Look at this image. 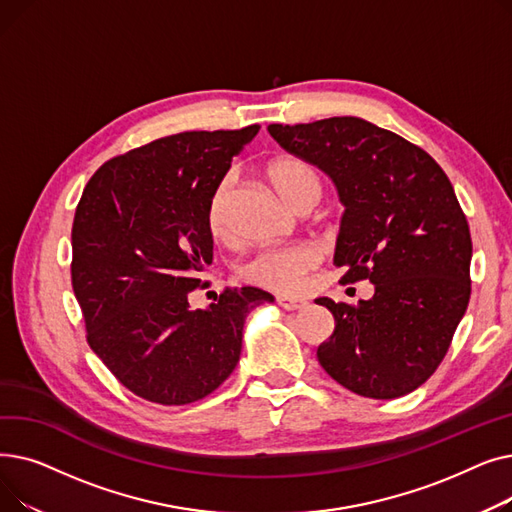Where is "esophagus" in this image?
Wrapping results in <instances>:
<instances>
[{
  "instance_id": "obj_1",
  "label": "esophagus",
  "mask_w": 512,
  "mask_h": 512,
  "mask_svg": "<svg viewBox=\"0 0 512 512\" xmlns=\"http://www.w3.org/2000/svg\"><path fill=\"white\" fill-rule=\"evenodd\" d=\"M276 301L286 311H297V309H303L307 305L305 299H297V297H278Z\"/></svg>"
}]
</instances>
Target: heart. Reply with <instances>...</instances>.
<instances>
[{"instance_id": "heart-1", "label": "heart", "mask_w": 512, "mask_h": 512, "mask_svg": "<svg viewBox=\"0 0 512 512\" xmlns=\"http://www.w3.org/2000/svg\"><path fill=\"white\" fill-rule=\"evenodd\" d=\"M265 174L280 197L294 209H299L305 203H317L321 197V176L303 157L278 155L270 159ZM232 188L234 176L226 174L215 184L209 197L207 228L213 238L222 240L228 236ZM319 259V251L313 245H307V242L292 247L265 249L242 265V278L276 292H294L303 286L305 276L319 265Z\"/></svg>"}]
</instances>
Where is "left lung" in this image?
<instances>
[{"label": "left lung", "instance_id": "obj_1", "mask_svg": "<svg viewBox=\"0 0 512 512\" xmlns=\"http://www.w3.org/2000/svg\"><path fill=\"white\" fill-rule=\"evenodd\" d=\"M267 130L334 180L346 207L334 263L344 284L375 286L357 307L317 299L336 321L317 348L321 367L359 396L413 392L442 363L471 297V232L448 176L421 147L361 118Z\"/></svg>", "mask_w": 512, "mask_h": 512}]
</instances>
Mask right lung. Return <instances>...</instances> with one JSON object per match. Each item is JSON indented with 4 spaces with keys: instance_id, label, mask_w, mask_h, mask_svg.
<instances>
[{
    "instance_id": "add662e5",
    "label": "right lung",
    "mask_w": 512,
    "mask_h": 512,
    "mask_svg": "<svg viewBox=\"0 0 512 512\" xmlns=\"http://www.w3.org/2000/svg\"><path fill=\"white\" fill-rule=\"evenodd\" d=\"M259 132L193 130L118 155L91 176L72 224V288L87 342L116 380L157 405H188L234 371L242 326L270 292L226 288L191 309L213 259L207 203Z\"/></svg>"
}]
</instances>
